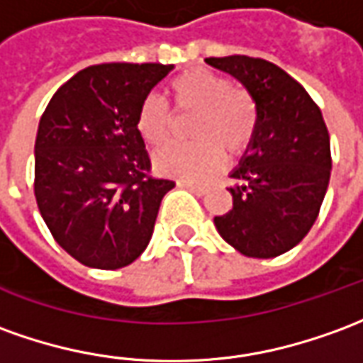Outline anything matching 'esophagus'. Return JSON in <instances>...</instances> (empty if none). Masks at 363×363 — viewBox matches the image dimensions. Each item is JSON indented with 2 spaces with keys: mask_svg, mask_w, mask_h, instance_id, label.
Masks as SVG:
<instances>
[{
  "mask_svg": "<svg viewBox=\"0 0 363 363\" xmlns=\"http://www.w3.org/2000/svg\"><path fill=\"white\" fill-rule=\"evenodd\" d=\"M177 184H179L181 189H189L192 190V192H196V194H204V192H206V189H204L202 184H196V182H192V181H184V179L177 181Z\"/></svg>",
  "mask_w": 363,
  "mask_h": 363,
  "instance_id": "esophagus-1",
  "label": "esophagus"
}]
</instances>
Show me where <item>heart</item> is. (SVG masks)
Listing matches in <instances>:
<instances>
[{
	"label": "heart",
	"instance_id": "b5f03b06",
	"mask_svg": "<svg viewBox=\"0 0 363 363\" xmlns=\"http://www.w3.org/2000/svg\"><path fill=\"white\" fill-rule=\"evenodd\" d=\"M167 96L177 111H196L190 135L196 141L169 143L153 155V163L164 174L202 179L222 164L224 153H242L257 129V104L243 88H234L225 76L199 68L173 78ZM173 113L163 98L147 96L135 116V129L147 145L167 141Z\"/></svg>",
	"mask_w": 363,
	"mask_h": 363
}]
</instances>
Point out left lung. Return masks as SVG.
Returning <instances> with one entry per match:
<instances>
[{"label": "left lung", "instance_id": "1", "mask_svg": "<svg viewBox=\"0 0 363 363\" xmlns=\"http://www.w3.org/2000/svg\"><path fill=\"white\" fill-rule=\"evenodd\" d=\"M234 76L257 104V129L230 173L234 206L214 218L234 250L269 259L293 250L313 228L330 181V138L323 113L295 78L263 58H206Z\"/></svg>", "mask_w": 363, "mask_h": 363}]
</instances>
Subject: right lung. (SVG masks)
Here are the masks:
<instances>
[{
	"label": "right lung",
	"instance_id": "1",
	"mask_svg": "<svg viewBox=\"0 0 363 363\" xmlns=\"http://www.w3.org/2000/svg\"><path fill=\"white\" fill-rule=\"evenodd\" d=\"M173 65H94L50 98L35 139V199L57 243L94 269L145 252L174 182L149 177L135 129L141 102Z\"/></svg>",
	"mask_w": 363,
	"mask_h": 363
}]
</instances>
